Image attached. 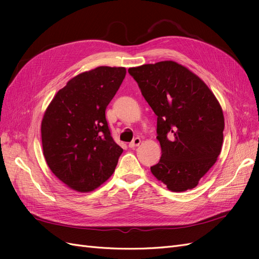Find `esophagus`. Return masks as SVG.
Returning a JSON list of instances; mask_svg holds the SVG:
<instances>
[{"mask_svg": "<svg viewBox=\"0 0 259 259\" xmlns=\"http://www.w3.org/2000/svg\"><path fill=\"white\" fill-rule=\"evenodd\" d=\"M140 142H142V140H140V138H139V137H135V138H134V139H133V140H132V142L130 143L128 147H130V148H135V147L139 146Z\"/></svg>", "mask_w": 259, "mask_h": 259, "instance_id": "34e87169", "label": "esophagus"}]
</instances>
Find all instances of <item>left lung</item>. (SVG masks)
Listing matches in <instances>:
<instances>
[{
	"label": "left lung",
	"instance_id": "8db88e82",
	"mask_svg": "<svg viewBox=\"0 0 259 259\" xmlns=\"http://www.w3.org/2000/svg\"><path fill=\"white\" fill-rule=\"evenodd\" d=\"M128 73L158 116L162 155L151 173L170 191L192 189L222 151L221 105L198 75L175 61L130 68Z\"/></svg>",
	"mask_w": 259,
	"mask_h": 259
}]
</instances>
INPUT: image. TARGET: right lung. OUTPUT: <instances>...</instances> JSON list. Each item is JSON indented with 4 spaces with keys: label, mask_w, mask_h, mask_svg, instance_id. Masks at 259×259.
Returning a JSON list of instances; mask_svg holds the SVG:
<instances>
[{
    "label": "right lung",
    "mask_w": 259,
    "mask_h": 259,
    "mask_svg": "<svg viewBox=\"0 0 259 259\" xmlns=\"http://www.w3.org/2000/svg\"><path fill=\"white\" fill-rule=\"evenodd\" d=\"M126 69L98 67L70 80L46 109L41 134L49 167L71 189H96L115 169L123 149L115 144L106 109Z\"/></svg>",
    "instance_id": "add662e5"
}]
</instances>
